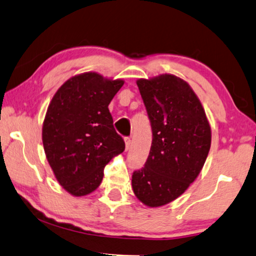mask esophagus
Here are the masks:
<instances>
[{
	"mask_svg": "<svg viewBox=\"0 0 256 256\" xmlns=\"http://www.w3.org/2000/svg\"><path fill=\"white\" fill-rule=\"evenodd\" d=\"M124 141H125V148H126V150H128L130 146H131V138L125 136L124 138Z\"/></svg>",
	"mask_w": 256,
	"mask_h": 256,
	"instance_id": "obj_1",
	"label": "esophagus"
}]
</instances>
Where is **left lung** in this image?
Here are the masks:
<instances>
[{
    "label": "left lung",
    "mask_w": 256,
    "mask_h": 256,
    "mask_svg": "<svg viewBox=\"0 0 256 256\" xmlns=\"http://www.w3.org/2000/svg\"><path fill=\"white\" fill-rule=\"evenodd\" d=\"M152 128V144L132 188L144 205L160 207L181 196L200 172L212 142L210 125L187 82L174 75L138 80Z\"/></svg>",
    "instance_id": "8db88e82"
}]
</instances>
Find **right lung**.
<instances>
[{
  "instance_id": "1",
  "label": "right lung",
  "mask_w": 256,
  "mask_h": 256,
  "mask_svg": "<svg viewBox=\"0 0 256 256\" xmlns=\"http://www.w3.org/2000/svg\"><path fill=\"white\" fill-rule=\"evenodd\" d=\"M123 84L84 72L64 82L50 102L42 126L44 153L56 179L72 196L98 188L105 166L124 151L108 110Z\"/></svg>"
}]
</instances>
